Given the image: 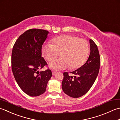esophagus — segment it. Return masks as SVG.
Masks as SVG:
<instances>
[{
  "label": "esophagus",
  "mask_w": 120,
  "mask_h": 120,
  "mask_svg": "<svg viewBox=\"0 0 120 120\" xmlns=\"http://www.w3.org/2000/svg\"><path fill=\"white\" fill-rule=\"evenodd\" d=\"M56 73H57V72H56V71H52V75H55L56 74Z\"/></svg>",
  "instance_id": "esophagus-1"
}]
</instances>
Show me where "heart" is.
I'll return each instance as SVG.
<instances>
[{"label":"heart","mask_w":120,"mask_h":120,"mask_svg":"<svg viewBox=\"0 0 120 120\" xmlns=\"http://www.w3.org/2000/svg\"><path fill=\"white\" fill-rule=\"evenodd\" d=\"M52 44H45L42 53L48 61L57 58L61 53V58L51 62L49 67L55 70H64L69 67L76 69L86 61L89 52V46L86 40L72 35L63 34L54 38Z\"/></svg>","instance_id":"obj_1"}]
</instances>
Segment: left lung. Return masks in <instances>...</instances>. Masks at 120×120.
Here are the masks:
<instances>
[{"mask_svg":"<svg viewBox=\"0 0 120 120\" xmlns=\"http://www.w3.org/2000/svg\"><path fill=\"white\" fill-rule=\"evenodd\" d=\"M90 53L88 60L82 67L71 72L75 76H71L68 72L63 73L62 88L68 95L78 98L85 95L95 82L101 64L100 56L98 46L92 40H90Z\"/></svg>","mask_w":120,"mask_h":120,"instance_id":"left-lung-1","label":"left lung"}]
</instances>
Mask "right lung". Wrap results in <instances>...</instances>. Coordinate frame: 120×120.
<instances>
[{
	"label": "right lung",
	"instance_id": "obj_1",
	"mask_svg": "<svg viewBox=\"0 0 120 120\" xmlns=\"http://www.w3.org/2000/svg\"><path fill=\"white\" fill-rule=\"evenodd\" d=\"M47 30L31 29L21 34L12 52V70L15 80L27 95L37 96L44 93L52 76L49 68L39 72L47 63L42 57V47L47 38Z\"/></svg>",
	"mask_w": 120,
	"mask_h": 120
}]
</instances>
